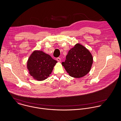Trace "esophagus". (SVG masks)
Segmentation results:
<instances>
[{
    "label": "esophagus",
    "instance_id": "34e87169",
    "mask_svg": "<svg viewBox=\"0 0 121 121\" xmlns=\"http://www.w3.org/2000/svg\"><path fill=\"white\" fill-rule=\"evenodd\" d=\"M56 60L57 61V62H61V58H59V57H57L56 58Z\"/></svg>",
    "mask_w": 121,
    "mask_h": 121
}]
</instances>
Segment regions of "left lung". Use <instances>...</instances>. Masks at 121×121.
<instances>
[{"instance_id":"8db88e82","label":"left lung","mask_w":121,"mask_h":121,"mask_svg":"<svg viewBox=\"0 0 121 121\" xmlns=\"http://www.w3.org/2000/svg\"><path fill=\"white\" fill-rule=\"evenodd\" d=\"M66 59L62 63V65L70 76L75 78L86 75L90 71L93 63L91 52L79 43L76 44L69 50Z\"/></svg>"}]
</instances>
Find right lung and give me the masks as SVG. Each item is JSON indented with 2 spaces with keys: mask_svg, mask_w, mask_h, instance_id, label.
Masks as SVG:
<instances>
[{
  "mask_svg": "<svg viewBox=\"0 0 121 121\" xmlns=\"http://www.w3.org/2000/svg\"><path fill=\"white\" fill-rule=\"evenodd\" d=\"M57 62L43 51L35 50L27 61V69L33 78L38 81L47 79Z\"/></svg>",
  "mask_w": 121,
  "mask_h": 121,
  "instance_id": "obj_1",
  "label": "right lung"
}]
</instances>
